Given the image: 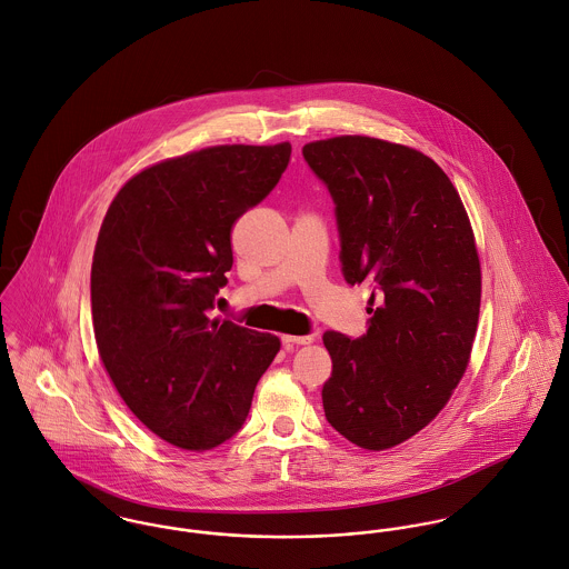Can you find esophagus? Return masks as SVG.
Segmentation results:
<instances>
[{
	"instance_id": "1",
	"label": "esophagus",
	"mask_w": 569,
	"mask_h": 569,
	"mask_svg": "<svg viewBox=\"0 0 569 569\" xmlns=\"http://www.w3.org/2000/svg\"><path fill=\"white\" fill-rule=\"evenodd\" d=\"M282 343L287 346H307L313 343L311 335H282Z\"/></svg>"
}]
</instances>
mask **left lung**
Wrapping results in <instances>:
<instances>
[{
	"instance_id": "left-lung-1",
	"label": "left lung",
	"mask_w": 569,
	"mask_h": 569,
	"mask_svg": "<svg viewBox=\"0 0 569 569\" xmlns=\"http://www.w3.org/2000/svg\"><path fill=\"white\" fill-rule=\"evenodd\" d=\"M302 156L337 206L346 280L377 287L363 337L325 332L326 420L386 451L427 427L467 372L482 300L476 234L451 179L411 147L337 136Z\"/></svg>"
}]
</instances>
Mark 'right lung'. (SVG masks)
<instances>
[{
	"label": "right lung",
	"mask_w": 569,
	"mask_h": 569,
	"mask_svg": "<svg viewBox=\"0 0 569 569\" xmlns=\"http://www.w3.org/2000/svg\"><path fill=\"white\" fill-rule=\"evenodd\" d=\"M291 144H219L147 166L113 197L91 260L100 361L168 445L210 451L244 422L280 339L210 318L232 228L278 183Z\"/></svg>",
	"instance_id": "right-lung-1"
}]
</instances>
